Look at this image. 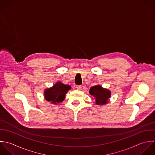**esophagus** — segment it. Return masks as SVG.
<instances>
[{
	"label": "esophagus",
	"instance_id": "obj_1",
	"mask_svg": "<svg viewBox=\"0 0 155 155\" xmlns=\"http://www.w3.org/2000/svg\"><path fill=\"white\" fill-rule=\"evenodd\" d=\"M76 88L78 89V90H81V85H78L76 86Z\"/></svg>",
	"mask_w": 155,
	"mask_h": 155
}]
</instances>
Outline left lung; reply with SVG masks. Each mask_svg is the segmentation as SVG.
Wrapping results in <instances>:
<instances>
[{
    "label": "left lung",
    "instance_id": "1",
    "mask_svg": "<svg viewBox=\"0 0 155 155\" xmlns=\"http://www.w3.org/2000/svg\"><path fill=\"white\" fill-rule=\"evenodd\" d=\"M89 93L95 98L96 104L98 105L107 103L108 98L110 97V92L107 89H103L100 85L91 87Z\"/></svg>",
    "mask_w": 155,
    "mask_h": 155
}]
</instances>
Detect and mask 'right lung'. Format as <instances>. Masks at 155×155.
Returning <instances> with one entry per match:
<instances>
[{
	"instance_id": "1",
	"label": "right lung",
	"mask_w": 155,
	"mask_h": 155,
	"mask_svg": "<svg viewBox=\"0 0 155 155\" xmlns=\"http://www.w3.org/2000/svg\"><path fill=\"white\" fill-rule=\"evenodd\" d=\"M70 89V86L57 82L52 87L47 89L45 91V97L48 101L54 104L62 102L65 98V94Z\"/></svg>"
}]
</instances>
